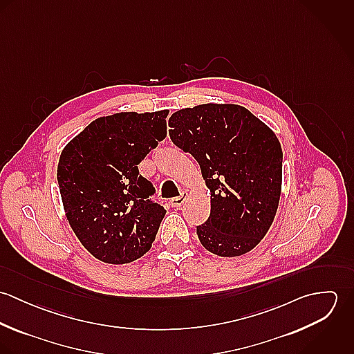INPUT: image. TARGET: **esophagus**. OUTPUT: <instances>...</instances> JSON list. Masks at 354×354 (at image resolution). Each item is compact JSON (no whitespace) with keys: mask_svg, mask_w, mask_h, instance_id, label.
<instances>
[{"mask_svg":"<svg viewBox=\"0 0 354 354\" xmlns=\"http://www.w3.org/2000/svg\"><path fill=\"white\" fill-rule=\"evenodd\" d=\"M187 196H188V194H187V192H183L180 196L170 199V205H171V207H181V205L184 204V202H185Z\"/></svg>","mask_w":354,"mask_h":354,"instance_id":"obj_1","label":"esophagus"}]
</instances>
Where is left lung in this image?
<instances>
[{"label": "left lung", "mask_w": 354, "mask_h": 354, "mask_svg": "<svg viewBox=\"0 0 354 354\" xmlns=\"http://www.w3.org/2000/svg\"><path fill=\"white\" fill-rule=\"evenodd\" d=\"M171 142L199 163L211 194L208 219L196 227L203 247L223 257L253 250L268 232L281 198L282 149L252 113L204 103L169 118Z\"/></svg>", "instance_id": "left-lung-1"}]
</instances>
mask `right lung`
Segmentation results:
<instances>
[{"instance_id": "obj_1", "label": "right lung", "mask_w": 354, "mask_h": 354, "mask_svg": "<svg viewBox=\"0 0 354 354\" xmlns=\"http://www.w3.org/2000/svg\"><path fill=\"white\" fill-rule=\"evenodd\" d=\"M169 111L97 118L61 152L57 180L68 222L94 257L131 263L150 251L166 209L138 165L166 138Z\"/></svg>"}]
</instances>
